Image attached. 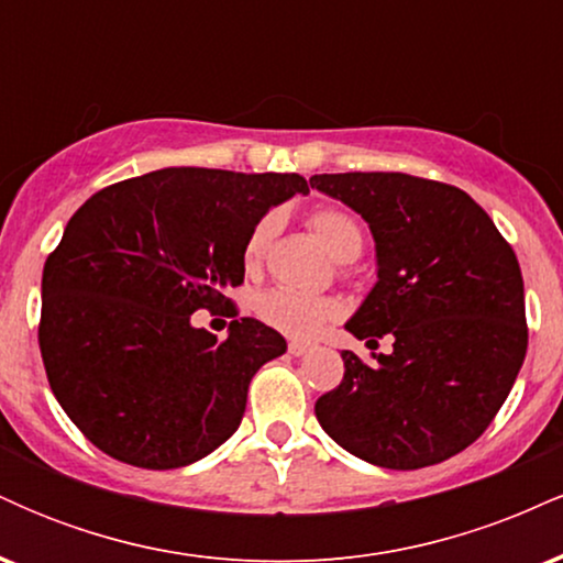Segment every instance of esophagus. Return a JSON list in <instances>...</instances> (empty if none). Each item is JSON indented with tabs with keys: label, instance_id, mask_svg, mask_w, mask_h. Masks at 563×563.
<instances>
[{
	"label": "esophagus",
	"instance_id": "1",
	"mask_svg": "<svg viewBox=\"0 0 563 563\" xmlns=\"http://www.w3.org/2000/svg\"><path fill=\"white\" fill-rule=\"evenodd\" d=\"M309 349H312V346L303 344V341H290V344H288V352L294 354V357H301V354H307Z\"/></svg>",
	"mask_w": 563,
	"mask_h": 563
}]
</instances>
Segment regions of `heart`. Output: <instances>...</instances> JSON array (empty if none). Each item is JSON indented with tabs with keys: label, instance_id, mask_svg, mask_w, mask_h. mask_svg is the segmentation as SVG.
Here are the masks:
<instances>
[{
	"label": "heart",
	"instance_id": "obj_1",
	"mask_svg": "<svg viewBox=\"0 0 563 563\" xmlns=\"http://www.w3.org/2000/svg\"><path fill=\"white\" fill-rule=\"evenodd\" d=\"M277 228V219L273 214L262 217L245 238L243 245V262L245 267H260L264 254H267L269 243H273ZM309 228H312L318 241L325 245L328 254L335 262H352L363 254L365 235L360 222L352 214L341 209H318L309 217ZM256 312L260 318L273 325L275 331L294 335V339H309L320 331L325 322L335 320L341 314V303L333 296H314L301 294L294 288H269L256 299Z\"/></svg>",
	"mask_w": 563,
	"mask_h": 563
}]
</instances>
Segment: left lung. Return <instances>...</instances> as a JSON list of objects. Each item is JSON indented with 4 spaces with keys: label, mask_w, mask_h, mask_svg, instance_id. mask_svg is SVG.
<instances>
[{
    "label": "left lung",
    "mask_w": 563,
    "mask_h": 563,
    "mask_svg": "<svg viewBox=\"0 0 563 563\" xmlns=\"http://www.w3.org/2000/svg\"><path fill=\"white\" fill-rule=\"evenodd\" d=\"M309 185L365 219L378 280L346 322L394 335L365 365L341 352L344 380L314 402L325 434L380 468L448 461L484 434L527 354L519 260L468 192L399 172L314 174Z\"/></svg>",
    "instance_id": "1"
}]
</instances>
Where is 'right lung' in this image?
Here are the masks:
<instances>
[{
    "label": "right lung",
    "mask_w": 563,
    "mask_h": 563,
    "mask_svg": "<svg viewBox=\"0 0 563 563\" xmlns=\"http://www.w3.org/2000/svg\"><path fill=\"white\" fill-rule=\"evenodd\" d=\"M309 185L299 174L158 169L95 192L42 273L38 349L49 386L95 448L137 468H179L241 426L254 373L286 339L241 318L192 328L243 283L251 228Z\"/></svg>",
    "instance_id": "1"
}]
</instances>
